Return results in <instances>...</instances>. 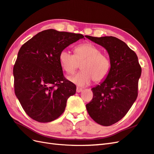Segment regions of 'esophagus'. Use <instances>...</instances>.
<instances>
[{
	"label": "esophagus",
	"mask_w": 154,
	"mask_h": 154,
	"mask_svg": "<svg viewBox=\"0 0 154 154\" xmlns=\"http://www.w3.org/2000/svg\"><path fill=\"white\" fill-rule=\"evenodd\" d=\"M82 91V88H80V87H77L76 88V91L78 92V93H80V92H81Z\"/></svg>",
	"instance_id": "obj_1"
}]
</instances>
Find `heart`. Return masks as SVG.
<instances>
[{
  "mask_svg": "<svg viewBox=\"0 0 154 154\" xmlns=\"http://www.w3.org/2000/svg\"><path fill=\"white\" fill-rule=\"evenodd\" d=\"M59 59L62 69L68 74H73L80 65V72L70 78L71 82L79 86L87 85L93 80L95 82L104 80L111 68L110 60L107 55L89 42L75 47L74 54L63 50L59 53Z\"/></svg>",
  "mask_w": 154,
  "mask_h": 154,
  "instance_id": "1",
  "label": "heart"
}]
</instances>
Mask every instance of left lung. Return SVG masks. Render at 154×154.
<instances>
[{"label":"left lung","instance_id":"1","mask_svg":"<svg viewBox=\"0 0 154 154\" xmlns=\"http://www.w3.org/2000/svg\"><path fill=\"white\" fill-rule=\"evenodd\" d=\"M86 37L106 49L111 63L106 79L91 89L93 97L86 108L96 123L110 126L124 117L136 100L142 69L135 52L122 40L111 36Z\"/></svg>","mask_w":154,"mask_h":154}]
</instances>
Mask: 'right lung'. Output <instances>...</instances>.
I'll list each match as a JSON object with an SVG mask.
<instances>
[{"label":"right lung","mask_w":154,"mask_h":154,"mask_svg":"<svg viewBox=\"0 0 154 154\" xmlns=\"http://www.w3.org/2000/svg\"><path fill=\"white\" fill-rule=\"evenodd\" d=\"M81 34L48 29L29 40L19 50L13 74L14 91L30 118L42 123L58 118L76 86L65 78L59 53L84 38Z\"/></svg>","instance_id":"right-lung-1"}]
</instances>
